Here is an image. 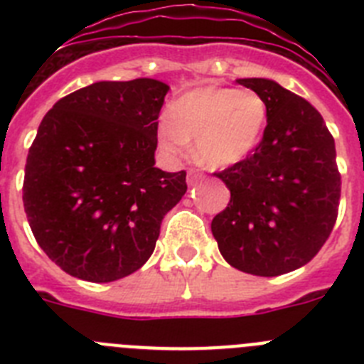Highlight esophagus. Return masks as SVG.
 <instances>
[{
    "label": "esophagus",
    "mask_w": 364,
    "mask_h": 364,
    "mask_svg": "<svg viewBox=\"0 0 364 364\" xmlns=\"http://www.w3.org/2000/svg\"><path fill=\"white\" fill-rule=\"evenodd\" d=\"M200 178H202L200 173H197L195 169H189V171H188V184L189 186H195Z\"/></svg>",
    "instance_id": "1"
}]
</instances>
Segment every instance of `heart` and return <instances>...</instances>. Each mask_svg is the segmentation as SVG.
Masks as SVG:
<instances>
[{
    "mask_svg": "<svg viewBox=\"0 0 364 364\" xmlns=\"http://www.w3.org/2000/svg\"><path fill=\"white\" fill-rule=\"evenodd\" d=\"M268 105L252 89L202 87L176 100L171 120L159 125L167 151L184 154L195 140V156L211 169L242 162L262 140Z\"/></svg>",
    "mask_w": 364,
    "mask_h": 364,
    "instance_id": "heart-1",
    "label": "heart"
}]
</instances>
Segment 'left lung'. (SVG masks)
Here are the masks:
<instances>
[{
    "mask_svg": "<svg viewBox=\"0 0 364 364\" xmlns=\"http://www.w3.org/2000/svg\"><path fill=\"white\" fill-rule=\"evenodd\" d=\"M268 105L259 146L215 176L230 204L211 222L228 264L259 277H277L310 262L337 220L341 175L336 142L319 111L266 78H240Z\"/></svg>",
    "mask_w": 364,
    "mask_h": 364,
    "instance_id": "8db88e82",
    "label": "left lung"
}]
</instances>
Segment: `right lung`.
Here are the masks:
<instances>
[{
    "label": "right lung",
    "instance_id": "obj_1",
    "mask_svg": "<svg viewBox=\"0 0 364 364\" xmlns=\"http://www.w3.org/2000/svg\"><path fill=\"white\" fill-rule=\"evenodd\" d=\"M169 85L96 82L58 100L25 164L23 205L34 239L65 273L111 282L142 268L164 215L184 197L186 171L154 167Z\"/></svg>",
    "mask_w": 364,
    "mask_h": 364
}]
</instances>
